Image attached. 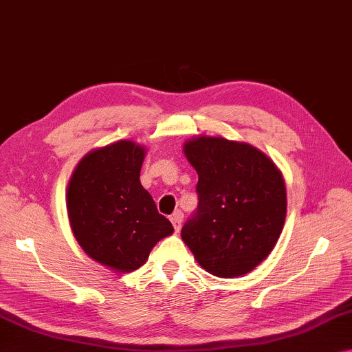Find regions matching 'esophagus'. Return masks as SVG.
<instances>
[{"label": "esophagus", "mask_w": 352, "mask_h": 352, "mask_svg": "<svg viewBox=\"0 0 352 352\" xmlns=\"http://www.w3.org/2000/svg\"><path fill=\"white\" fill-rule=\"evenodd\" d=\"M182 217H184V215H182L181 210H176V212L173 214L171 217H170L173 226H175V231H179V230H181V226H182Z\"/></svg>", "instance_id": "obj_1"}]
</instances>
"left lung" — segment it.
I'll use <instances>...</instances> for the list:
<instances>
[{
	"instance_id": "8db88e82",
	"label": "left lung",
	"mask_w": 352,
	"mask_h": 352,
	"mask_svg": "<svg viewBox=\"0 0 352 352\" xmlns=\"http://www.w3.org/2000/svg\"><path fill=\"white\" fill-rule=\"evenodd\" d=\"M184 154L198 173V208L182 226V241L215 277L250 272L283 230L282 173L252 144L221 137L188 140Z\"/></svg>"
}]
</instances>
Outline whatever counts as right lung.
<instances>
[{
  "label": "right lung",
  "mask_w": 352,
  "mask_h": 352,
  "mask_svg": "<svg viewBox=\"0 0 352 352\" xmlns=\"http://www.w3.org/2000/svg\"><path fill=\"white\" fill-rule=\"evenodd\" d=\"M143 146L121 140L78 162L67 187V214L85 253L116 272L142 267L173 225L140 182Z\"/></svg>",
  "instance_id": "1"
}]
</instances>
